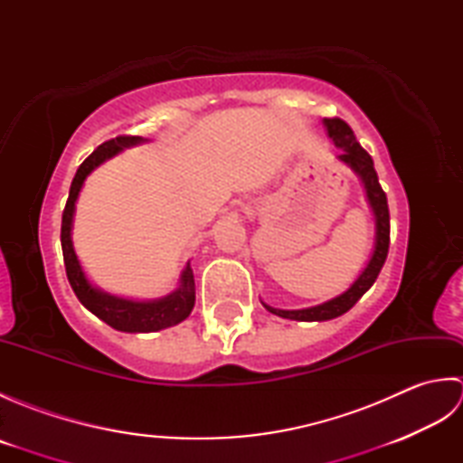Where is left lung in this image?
Wrapping results in <instances>:
<instances>
[{"label":"left lung","instance_id":"8db88e82","mask_svg":"<svg viewBox=\"0 0 463 463\" xmlns=\"http://www.w3.org/2000/svg\"><path fill=\"white\" fill-rule=\"evenodd\" d=\"M324 125H326L328 137L334 141V145H336L338 149H342V155L338 159L346 163L348 166H352V169L360 175V179L364 183V189H366V196L370 201L373 216H376V247H373V254L368 262V267L364 269L358 280L354 282L346 292L340 294V297L324 302L320 307H312L304 310H280L264 304V308L270 310L272 314H277V317H282V318H290V320H307V322L318 320L320 322V320L342 317L344 312H348L354 304L364 297V292L376 282L383 262H386L388 249H390L388 199H386V193H383L380 186L372 156L362 149V145L356 141V135H354V131L350 129V125L346 121L334 117V119H324Z\"/></svg>","mask_w":463,"mask_h":463}]
</instances>
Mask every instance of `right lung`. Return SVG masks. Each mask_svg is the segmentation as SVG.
<instances>
[{"label": "right lung", "mask_w": 463, "mask_h": 463, "mask_svg": "<svg viewBox=\"0 0 463 463\" xmlns=\"http://www.w3.org/2000/svg\"><path fill=\"white\" fill-rule=\"evenodd\" d=\"M141 137L133 135H119L115 139L105 141L103 145L87 156V159L77 169L71 189H69V199L63 209L61 219V249H63V262L69 284L75 292V297L87 310H91L97 318L109 324L111 328L121 332H155L175 326L181 320L189 317L194 307V280H193V269L191 264H186L181 277V287L176 288L169 297L153 302H135L111 297V294L101 292L93 288L87 282L85 274L80 267V260L75 257L73 244H71V222L75 213V201L80 196V191L83 186V181L87 179L95 166H99L103 161L111 159L119 153L123 146L141 143Z\"/></svg>", "instance_id": "obj_1"}]
</instances>
